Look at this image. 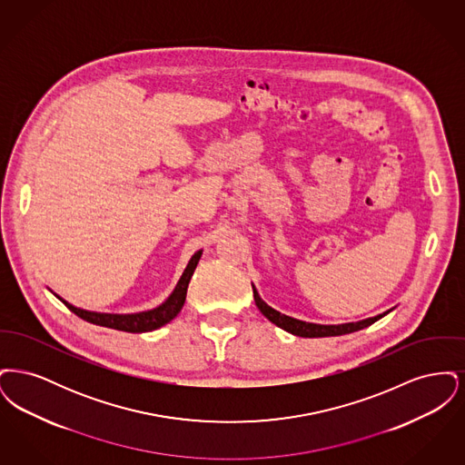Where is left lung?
<instances>
[{
	"instance_id": "left-lung-1",
	"label": "left lung",
	"mask_w": 465,
	"mask_h": 465,
	"mask_svg": "<svg viewBox=\"0 0 465 465\" xmlns=\"http://www.w3.org/2000/svg\"><path fill=\"white\" fill-rule=\"evenodd\" d=\"M254 292V302L258 305V309L262 310V313L265 315L268 321H272L273 324H277L279 328L286 330L291 334H296V336H303V338H322V336H338V334H347V332L359 331L362 328H368L371 326L373 322H376L378 319H381L385 313H380L376 317L371 319H364V321H359V322H349V324H338V326H324V324H312V322H303V321H298V319H292L289 315H284L277 310L268 307L265 302L260 298L258 291L252 288Z\"/></svg>"
}]
</instances>
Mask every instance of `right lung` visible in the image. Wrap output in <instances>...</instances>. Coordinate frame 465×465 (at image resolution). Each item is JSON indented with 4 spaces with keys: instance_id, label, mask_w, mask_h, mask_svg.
<instances>
[{
    "instance_id": "add662e5",
    "label": "right lung",
    "mask_w": 465,
    "mask_h": 465,
    "mask_svg": "<svg viewBox=\"0 0 465 465\" xmlns=\"http://www.w3.org/2000/svg\"><path fill=\"white\" fill-rule=\"evenodd\" d=\"M202 251L195 252L190 260V263L186 266L184 273L181 275L179 282H177L176 289L173 291V294L167 298L165 303H162L160 307L150 310V312H141V313H127V315H118V313H97V312H87V310L76 309L73 305H69L63 298V303L66 305L67 309L71 310L73 313H76L80 319L97 324V326H104V328H111V330H118V331L127 332H146L158 330L160 326L171 322L179 310L183 309L184 300H186V291H188V284L190 279L197 268Z\"/></svg>"
}]
</instances>
